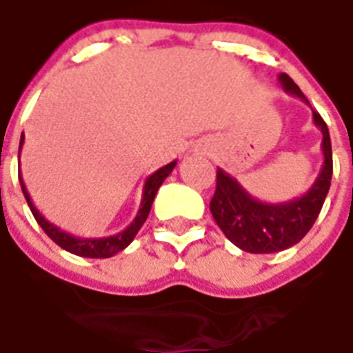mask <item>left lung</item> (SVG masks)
Masks as SVG:
<instances>
[{
  "label": "left lung",
  "instance_id": "1",
  "mask_svg": "<svg viewBox=\"0 0 353 353\" xmlns=\"http://www.w3.org/2000/svg\"><path fill=\"white\" fill-rule=\"evenodd\" d=\"M281 88L310 105L305 95L285 73H280ZM313 123L322 132L321 173L304 195L293 201L270 204L254 199L234 176L217 168V188L210 202V212L223 234L245 252L272 254L293 247L311 230L321 214L322 204L332 184V139L321 114L313 110Z\"/></svg>",
  "mask_w": 353,
  "mask_h": 353
}]
</instances>
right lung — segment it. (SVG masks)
Instances as JSON below:
<instances>
[{
    "label": "right lung",
    "instance_id": "right-lung-1",
    "mask_svg": "<svg viewBox=\"0 0 353 353\" xmlns=\"http://www.w3.org/2000/svg\"><path fill=\"white\" fill-rule=\"evenodd\" d=\"M23 139H26V136L21 134L18 158H20L21 147H23ZM174 165H176V160H173V162L168 163V165H163V168H160L158 171H154V173L145 180V184H143V195H141V204H139L138 214H136L132 223H130L125 230L106 237H77L73 236V234H70V232L62 230L60 226L49 223V221L38 212V208L32 204L31 195H29V191H27L26 184H23V180H21V174L20 184L21 191H23V195H26L27 204L31 208V212L32 215H34L37 223L42 226V230L46 232L60 248H64V250L75 254V256H83V258H112L114 254L121 252L123 248H127L128 245L132 243V239L136 237L139 228L143 226V223H145L147 217H149V212H151L152 201H154V196H157L158 188H160L163 180L171 174Z\"/></svg>",
    "mask_w": 353,
    "mask_h": 353
}]
</instances>
